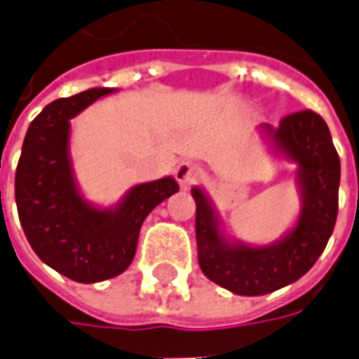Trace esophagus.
Here are the masks:
<instances>
[{"label": "esophagus", "mask_w": 359, "mask_h": 359, "mask_svg": "<svg viewBox=\"0 0 359 359\" xmlns=\"http://www.w3.org/2000/svg\"><path fill=\"white\" fill-rule=\"evenodd\" d=\"M175 177H177V180H179V184L182 189H189V187H192L196 180L203 177V167L196 165V163L184 161V163H180L179 167H177Z\"/></svg>", "instance_id": "34e87169"}]
</instances>
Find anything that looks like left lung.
I'll return each mask as SVG.
<instances>
[{
	"label": "left lung",
	"mask_w": 359,
	"mask_h": 359,
	"mask_svg": "<svg viewBox=\"0 0 359 359\" xmlns=\"http://www.w3.org/2000/svg\"><path fill=\"white\" fill-rule=\"evenodd\" d=\"M270 151L296 165L300 215L286 234L270 244L229 238L220 217L201 187H192L196 203V246L204 276L232 294L262 296L288 286L316 264L334 232L338 217L340 156L326 121L314 111H300L278 127L260 125Z\"/></svg>",
	"instance_id": "obj_1"
}]
</instances>
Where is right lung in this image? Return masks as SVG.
<instances>
[{
  "instance_id": "1",
  "label": "right lung",
  "mask_w": 359,
  "mask_h": 359,
  "mask_svg": "<svg viewBox=\"0 0 359 359\" xmlns=\"http://www.w3.org/2000/svg\"><path fill=\"white\" fill-rule=\"evenodd\" d=\"M93 87L57 99L33 118L15 170L19 220L33 252L59 274L93 284L115 278L135 258L144 218L170 194L172 177L135 184L113 206H97L81 194L71 161V118L99 97Z\"/></svg>"
}]
</instances>
